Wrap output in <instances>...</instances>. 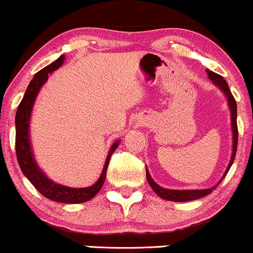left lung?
Wrapping results in <instances>:
<instances>
[{"mask_svg":"<svg viewBox=\"0 0 253 253\" xmlns=\"http://www.w3.org/2000/svg\"><path fill=\"white\" fill-rule=\"evenodd\" d=\"M208 73V77L212 81V83L214 85H217L222 91L225 93L226 98H227V103H229L230 110H231V126H232V155H231V160H230V163L227 165V169L224 173L223 178L226 176V173L229 172L230 168L235 161L236 157V151H237V143H238V127H237V104H236V99L232 96L231 90L229 89V85H227L226 81L223 79L220 75H218L213 71L207 69ZM146 178H148V182L150 184V186L152 190L160 196L161 198L167 199V201H171V202H188V201H193V199H198L204 197V196L209 195L214 190V188L222 182L223 178L219 180V183L217 184L216 186H212L210 189H203V190H170V189H164L162 186L156 184L154 182V179L151 178L150 173H149L148 169H146Z\"/></svg>","mask_w":253,"mask_h":253,"instance_id":"left-lung-1","label":"left lung"}]
</instances>
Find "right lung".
<instances>
[{"instance_id": "obj_1", "label": "right lung", "mask_w": 253, "mask_h": 253, "mask_svg": "<svg viewBox=\"0 0 253 253\" xmlns=\"http://www.w3.org/2000/svg\"><path fill=\"white\" fill-rule=\"evenodd\" d=\"M65 56L62 55L60 58H57L51 64L46 65L42 70L35 74L34 79L30 81L29 85L26 90L23 98L17 108L16 117H15V126H16V156L17 162L20 165L22 172L24 176L30 180V183L35 186L36 190H39L41 195L44 197L51 199L54 202L65 203V204H79L84 203L97 195L99 190L104 184L105 177H107L108 164L110 161L111 155L116 150V148L120 144V141L115 142L111 145L110 151H109L107 160H105L104 168L99 176L97 182L89 188H68V186L56 184L49 179L45 176V173L40 169L37 165L35 158H34L33 149H31V143L29 139V123H30V115L33 110L34 103L37 97V93L40 92V89L48 80L49 74L61 67L63 64Z\"/></svg>"}]
</instances>
